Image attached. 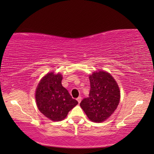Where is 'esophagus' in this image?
<instances>
[{
    "instance_id": "obj_1",
    "label": "esophagus",
    "mask_w": 154,
    "mask_h": 154,
    "mask_svg": "<svg viewBox=\"0 0 154 154\" xmlns=\"http://www.w3.org/2000/svg\"><path fill=\"white\" fill-rule=\"evenodd\" d=\"M77 100L78 101V103H80L81 101H82V97H81V96H79V97L77 98Z\"/></svg>"
}]
</instances>
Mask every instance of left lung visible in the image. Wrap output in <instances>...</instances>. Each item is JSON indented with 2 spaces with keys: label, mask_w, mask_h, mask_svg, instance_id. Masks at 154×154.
<instances>
[{
  "label": "left lung",
  "mask_w": 154,
  "mask_h": 154,
  "mask_svg": "<svg viewBox=\"0 0 154 154\" xmlns=\"http://www.w3.org/2000/svg\"><path fill=\"white\" fill-rule=\"evenodd\" d=\"M89 79V97L82 100L80 106L91 121L100 123L109 118L118 107L119 88L114 78L106 71L94 72Z\"/></svg>",
  "instance_id": "1"
}]
</instances>
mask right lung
Segmentation results:
<instances>
[{
	"instance_id": "1",
	"label": "right lung",
	"mask_w": 154,
	"mask_h": 154,
	"mask_svg": "<svg viewBox=\"0 0 154 154\" xmlns=\"http://www.w3.org/2000/svg\"><path fill=\"white\" fill-rule=\"evenodd\" d=\"M61 74L49 72L38 83L35 98L38 110L52 121H62L78 102L62 85Z\"/></svg>"
}]
</instances>
